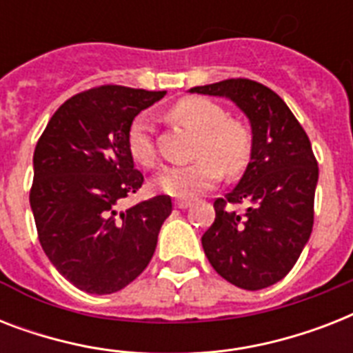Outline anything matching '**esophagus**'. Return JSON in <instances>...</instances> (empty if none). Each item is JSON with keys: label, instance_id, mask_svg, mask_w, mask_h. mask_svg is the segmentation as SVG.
<instances>
[{"label": "esophagus", "instance_id": "obj_1", "mask_svg": "<svg viewBox=\"0 0 353 353\" xmlns=\"http://www.w3.org/2000/svg\"><path fill=\"white\" fill-rule=\"evenodd\" d=\"M176 207L177 209H187V207H190V201L188 199H177Z\"/></svg>", "mask_w": 353, "mask_h": 353}]
</instances>
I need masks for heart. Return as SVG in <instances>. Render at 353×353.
<instances>
[{"instance_id":"heart-1","label":"heart","mask_w":353,"mask_h":353,"mask_svg":"<svg viewBox=\"0 0 353 353\" xmlns=\"http://www.w3.org/2000/svg\"><path fill=\"white\" fill-rule=\"evenodd\" d=\"M172 121L199 133L190 165L172 166L157 177V188L172 198L192 199L220 181L223 172L238 176L252 154V133L245 122L227 117L225 110L203 97H185L168 112ZM128 150L139 165H157V150L146 117H137L128 132Z\"/></svg>"}]
</instances>
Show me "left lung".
<instances>
[{
	"label": "left lung",
	"instance_id": "8db88e82",
	"mask_svg": "<svg viewBox=\"0 0 353 353\" xmlns=\"http://www.w3.org/2000/svg\"><path fill=\"white\" fill-rule=\"evenodd\" d=\"M190 91L229 97L251 121V161L231 192L214 199L216 218L201 243L227 282L263 290L290 273L312 234L319 179L312 143L288 104L260 82L229 79ZM241 203L248 209L238 213Z\"/></svg>",
	"mask_w": 353,
	"mask_h": 353
}]
</instances>
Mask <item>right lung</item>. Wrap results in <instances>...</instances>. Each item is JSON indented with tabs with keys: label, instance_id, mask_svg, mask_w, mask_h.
<instances>
[{
	"label": "right lung",
	"instance_id": "right-lung-1",
	"mask_svg": "<svg viewBox=\"0 0 353 353\" xmlns=\"http://www.w3.org/2000/svg\"><path fill=\"white\" fill-rule=\"evenodd\" d=\"M165 95L97 85L63 102L36 143L29 201L38 240L58 273L85 293L110 295L137 279L170 216L165 194L117 210L144 183L128 150L130 126Z\"/></svg>",
	"mask_w": 353,
	"mask_h": 353
}]
</instances>
